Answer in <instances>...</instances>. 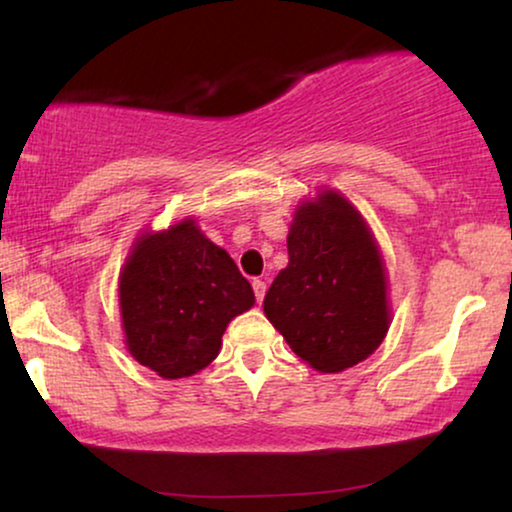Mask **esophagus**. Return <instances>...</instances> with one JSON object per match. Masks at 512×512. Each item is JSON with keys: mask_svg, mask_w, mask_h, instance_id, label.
<instances>
[{"mask_svg": "<svg viewBox=\"0 0 512 512\" xmlns=\"http://www.w3.org/2000/svg\"><path fill=\"white\" fill-rule=\"evenodd\" d=\"M251 286H254V296H256L258 303H263V298H265V289H268V284H265L263 279H254V282H251Z\"/></svg>", "mask_w": 512, "mask_h": 512, "instance_id": "esophagus-1", "label": "esophagus"}]
</instances>
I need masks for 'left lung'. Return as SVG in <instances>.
I'll return each instance as SVG.
<instances>
[{
  "instance_id": "8db88e82",
  "label": "left lung",
  "mask_w": 512,
  "mask_h": 512,
  "mask_svg": "<svg viewBox=\"0 0 512 512\" xmlns=\"http://www.w3.org/2000/svg\"><path fill=\"white\" fill-rule=\"evenodd\" d=\"M286 247L289 265L265 293V317L321 373L356 366L389 328L382 258L361 214L324 191L296 209Z\"/></svg>"
}]
</instances>
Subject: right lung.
<instances>
[{
  "instance_id": "add662e5",
  "label": "right lung",
  "mask_w": 512,
  "mask_h": 512,
  "mask_svg": "<svg viewBox=\"0 0 512 512\" xmlns=\"http://www.w3.org/2000/svg\"><path fill=\"white\" fill-rule=\"evenodd\" d=\"M251 305V284L193 221L144 235L121 275L130 354L167 380L209 366L219 354L228 321Z\"/></svg>"
}]
</instances>
